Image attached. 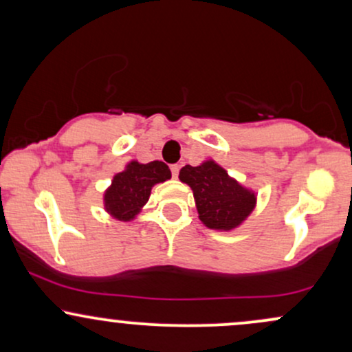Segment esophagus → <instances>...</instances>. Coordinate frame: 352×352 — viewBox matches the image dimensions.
I'll list each match as a JSON object with an SVG mask.
<instances>
[{"mask_svg": "<svg viewBox=\"0 0 352 352\" xmlns=\"http://www.w3.org/2000/svg\"><path fill=\"white\" fill-rule=\"evenodd\" d=\"M170 170H172V175L175 177V179H177V177H179V170H180V167H179V165H172V167H170Z\"/></svg>", "mask_w": 352, "mask_h": 352, "instance_id": "1", "label": "esophagus"}]
</instances>
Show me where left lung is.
Segmentation results:
<instances>
[{
    "mask_svg": "<svg viewBox=\"0 0 352 352\" xmlns=\"http://www.w3.org/2000/svg\"><path fill=\"white\" fill-rule=\"evenodd\" d=\"M179 179L193 190L200 220L212 230L228 232L236 228L256 204V195L252 190L238 184L213 160H207L199 167L185 165Z\"/></svg>",
    "mask_w": 352,
    "mask_h": 352,
    "instance_id": "left-lung-1",
    "label": "left lung"
}]
</instances>
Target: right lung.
<instances>
[{"instance_id":"obj_1","label":"right lung","mask_w":352,"mask_h":352,"mask_svg":"<svg viewBox=\"0 0 352 352\" xmlns=\"http://www.w3.org/2000/svg\"><path fill=\"white\" fill-rule=\"evenodd\" d=\"M170 168L160 160L148 164L131 162L124 172L117 173L112 185L104 193V207L120 221L132 220L147 204L155 184L168 180Z\"/></svg>"}]
</instances>
